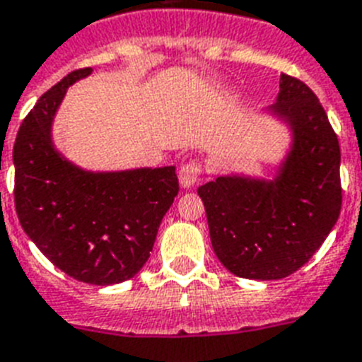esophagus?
<instances>
[{
  "mask_svg": "<svg viewBox=\"0 0 362 362\" xmlns=\"http://www.w3.org/2000/svg\"><path fill=\"white\" fill-rule=\"evenodd\" d=\"M203 174V160L198 159V157H194V159H188L187 163L181 166L179 170V181L183 185L185 188H190L196 185L199 177Z\"/></svg>",
  "mask_w": 362,
  "mask_h": 362,
  "instance_id": "1",
  "label": "esophagus"
}]
</instances>
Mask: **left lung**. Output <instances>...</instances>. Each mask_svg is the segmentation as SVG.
<instances>
[{
    "instance_id": "left-lung-1",
    "label": "left lung",
    "mask_w": 362,
    "mask_h": 362,
    "mask_svg": "<svg viewBox=\"0 0 362 362\" xmlns=\"http://www.w3.org/2000/svg\"><path fill=\"white\" fill-rule=\"evenodd\" d=\"M272 110L294 129L276 181L218 177L198 188L216 257L235 276L281 279L324 244L342 207L340 146L309 86L281 74Z\"/></svg>"
}]
</instances>
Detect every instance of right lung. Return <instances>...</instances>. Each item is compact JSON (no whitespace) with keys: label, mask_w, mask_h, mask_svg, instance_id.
<instances>
[{"label":"right lung","mask_w":362,"mask_h":362,"mask_svg":"<svg viewBox=\"0 0 362 362\" xmlns=\"http://www.w3.org/2000/svg\"><path fill=\"white\" fill-rule=\"evenodd\" d=\"M90 71L68 74L23 118L13 149L14 205L23 231L59 270L77 281L115 285L146 264L179 181L175 166L83 172L53 149L57 107Z\"/></svg>","instance_id":"add662e5"}]
</instances>
